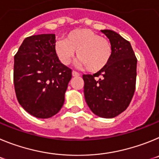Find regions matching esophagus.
I'll use <instances>...</instances> for the list:
<instances>
[{"label": "esophagus", "instance_id": "34e87169", "mask_svg": "<svg viewBox=\"0 0 159 159\" xmlns=\"http://www.w3.org/2000/svg\"><path fill=\"white\" fill-rule=\"evenodd\" d=\"M72 75L74 77H78V76H80V73L77 72V71H72Z\"/></svg>", "mask_w": 159, "mask_h": 159}]
</instances>
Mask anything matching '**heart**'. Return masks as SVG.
Here are the masks:
<instances>
[{
	"label": "heart",
	"instance_id": "b5f03b06",
	"mask_svg": "<svg viewBox=\"0 0 159 159\" xmlns=\"http://www.w3.org/2000/svg\"><path fill=\"white\" fill-rule=\"evenodd\" d=\"M56 55L61 63L68 64L76 57L78 64L90 72H97L103 69L112 57L111 42L93 31L87 29H75L70 32L65 40L56 42Z\"/></svg>",
	"mask_w": 159,
	"mask_h": 159
}]
</instances>
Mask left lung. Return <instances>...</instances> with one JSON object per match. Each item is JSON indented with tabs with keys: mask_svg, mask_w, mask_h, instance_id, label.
<instances>
[{
	"mask_svg": "<svg viewBox=\"0 0 159 159\" xmlns=\"http://www.w3.org/2000/svg\"><path fill=\"white\" fill-rule=\"evenodd\" d=\"M101 32L111 43L112 57L103 69L83 75L84 92L87 104L95 115L111 119L124 111L134 95L137 59L130 42L117 32L108 29Z\"/></svg>",
	"mask_w": 159,
	"mask_h": 159,
	"instance_id": "8db88e82",
	"label": "left lung"
}]
</instances>
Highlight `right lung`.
Instances as JSON below:
<instances>
[{"label": "right lung", "instance_id": "right-lung-1", "mask_svg": "<svg viewBox=\"0 0 159 159\" xmlns=\"http://www.w3.org/2000/svg\"><path fill=\"white\" fill-rule=\"evenodd\" d=\"M55 43V34L29 36L14 57L17 100L28 113L39 119H48L60 111L71 79V69L60 61Z\"/></svg>", "mask_w": 159, "mask_h": 159}]
</instances>
